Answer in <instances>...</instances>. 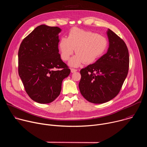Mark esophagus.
<instances>
[{"mask_svg": "<svg viewBox=\"0 0 147 147\" xmlns=\"http://www.w3.org/2000/svg\"><path fill=\"white\" fill-rule=\"evenodd\" d=\"M77 71V70L76 69H71V72L73 73H75Z\"/></svg>", "mask_w": 147, "mask_h": 147, "instance_id": "obj_1", "label": "esophagus"}]
</instances>
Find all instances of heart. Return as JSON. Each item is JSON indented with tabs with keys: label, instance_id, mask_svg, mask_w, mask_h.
Here are the masks:
<instances>
[{
	"label": "heart",
	"instance_id": "b5f03b06",
	"mask_svg": "<svg viewBox=\"0 0 147 147\" xmlns=\"http://www.w3.org/2000/svg\"><path fill=\"white\" fill-rule=\"evenodd\" d=\"M108 40L105 37L89 31L78 28H72L67 38L63 37L59 43V49L62 60L67 61L73 54L76 55L70 60L72 67H78L83 63L92 64L105 52Z\"/></svg>",
	"mask_w": 147,
	"mask_h": 147
}]
</instances>
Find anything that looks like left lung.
<instances>
[{"instance_id": "left-lung-1", "label": "left lung", "mask_w": 147, "mask_h": 147, "mask_svg": "<svg viewBox=\"0 0 147 147\" xmlns=\"http://www.w3.org/2000/svg\"><path fill=\"white\" fill-rule=\"evenodd\" d=\"M109 48L95 63L80 71L79 89L81 95L93 103H103L119 92L126 78L129 55L124 42L110 29L107 32Z\"/></svg>"}]
</instances>
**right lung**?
<instances>
[{
	"label": "right lung",
	"instance_id": "right-lung-1",
	"mask_svg": "<svg viewBox=\"0 0 147 147\" xmlns=\"http://www.w3.org/2000/svg\"><path fill=\"white\" fill-rule=\"evenodd\" d=\"M57 27L40 25L22 41L18 53V74L26 91L35 102L49 103L60 94L70 70L59 53Z\"/></svg>",
	"mask_w": 147,
	"mask_h": 147
}]
</instances>
